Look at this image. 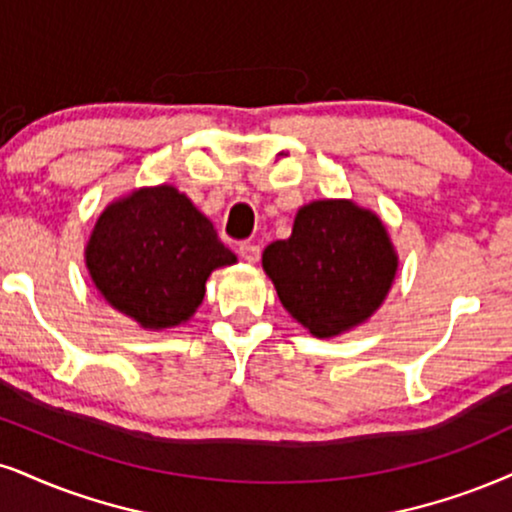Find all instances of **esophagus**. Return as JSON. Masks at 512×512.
Returning a JSON list of instances; mask_svg holds the SVG:
<instances>
[{"label":"esophagus","instance_id":"1","mask_svg":"<svg viewBox=\"0 0 512 512\" xmlns=\"http://www.w3.org/2000/svg\"><path fill=\"white\" fill-rule=\"evenodd\" d=\"M237 251L246 263H256L258 256H261V249H258V244H251V242H242V244H239Z\"/></svg>","mask_w":512,"mask_h":512}]
</instances>
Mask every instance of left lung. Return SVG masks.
Returning a JSON list of instances; mask_svg holds the SVG:
<instances>
[{"mask_svg":"<svg viewBox=\"0 0 512 512\" xmlns=\"http://www.w3.org/2000/svg\"><path fill=\"white\" fill-rule=\"evenodd\" d=\"M396 268L387 227L349 199L301 206L292 235L263 251L282 306L320 339L365 323L387 299Z\"/></svg>","mask_w":512,"mask_h":512,"instance_id":"1","label":"left lung"}]
</instances>
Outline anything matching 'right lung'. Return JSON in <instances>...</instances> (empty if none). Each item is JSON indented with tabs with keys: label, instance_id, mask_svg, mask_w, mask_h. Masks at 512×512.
Here are the masks:
<instances>
[{
	"label": "right lung",
	"instance_id": "1",
	"mask_svg": "<svg viewBox=\"0 0 512 512\" xmlns=\"http://www.w3.org/2000/svg\"><path fill=\"white\" fill-rule=\"evenodd\" d=\"M99 294L144 330L185 323L204 301L206 280L237 256L213 223L170 185L135 189L99 216L85 249Z\"/></svg>",
	"mask_w": 512,
	"mask_h": 512
}]
</instances>
